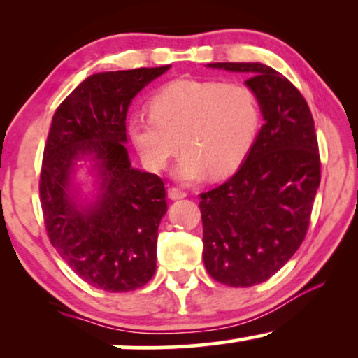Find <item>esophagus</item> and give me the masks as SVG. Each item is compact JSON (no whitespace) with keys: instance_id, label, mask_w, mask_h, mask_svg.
Instances as JSON below:
<instances>
[{"instance_id":"esophagus-1","label":"esophagus","mask_w":358,"mask_h":358,"mask_svg":"<svg viewBox=\"0 0 358 358\" xmlns=\"http://www.w3.org/2000/svg\"><path fill=\"white\" fill-rule=\"evenodd\" d=\"M169 197L173 200L184 199V197H187V192H185V190L180 189V187H171L169 189Z\"/></svg>"}]
</instances>
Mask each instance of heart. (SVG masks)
Segmentation results:
<instances>
[{
	"label": "heart",
	"instance_id": "b5f03b06",
	"mask_svg": "<svg viewBox=\"0 0 358 358\" xmlns=\"http://www.w3.org/2000/svg\"><path fill=\"white\" fill-rule=\"evenodd\" d=\"M150 115H134L129 135L151 171L180 150L179 179L231 174L251 150L261 124L256 92L243 83L171 81L150 99Z\"/></svg>",
	"mask_w": 358,
	"mask_h": 358
}]
</instances>
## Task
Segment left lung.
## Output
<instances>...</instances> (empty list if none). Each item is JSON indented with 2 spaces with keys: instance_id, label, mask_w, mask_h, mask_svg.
<instances>
[{
  "instance_id": "obj_1",
  "label": "left lung",
  "mask_w": 358,
  "mask_h": 358,
  "mask_svg": "<svg viewBox=\"0 0 358 358\" xmlns=\"http://www.w3.org/2000/svg\"><path fill=\"white\" fill-rule=\"evenodd\" d=\"M248 73L264 125L238 173L200 194L203 264L229 287H252L285 266L305 241L321 158L311 110L285 76L262 63H210Z\"/></svg>"
}]
</instances>
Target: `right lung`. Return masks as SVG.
I'll return each mask as SVG.
<instances>
[{
  "label": "right lung",
  "mask_w": 358,
  "mask_h": 358,
  "mask_svg": "<svg viewBox=\"0 0 358 358\" xmlns=\"http://www.w3.org/2000/svg\"><path fill=\"white\" fill-rule=\"evenodd\" d=\"M171 65L97 73L57 107L43 148L41 205L52 246L78 277L110 293L136 290L156 271L164 180L134 169L127 153V110L134 97ZM95 155L100 200L81 210L67 185L74 161Z\"/></svg>",
  "instance_id": "add662e5"
}]
</instances>
